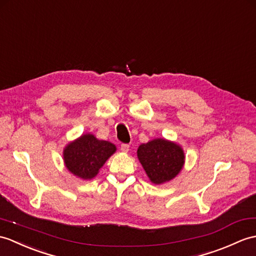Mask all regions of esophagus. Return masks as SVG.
I'll return each instance as SVG.
<instances>
[{"mask_svg": "<svg viewBox=\"0 0 256 256\" xmlns=\"http://www.w3.org/2000/svg\"><path fill=\"white\" fill-rule=\"evenodd\" d=\"M130 150V145L128 144H122L121 145V152H128Z\"/></svg>", "mask_w": 256, "mask_h": 256, "instance_id": "1", "label": "esophagus"}]
</instances>
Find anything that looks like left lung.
Here are the masks:
<instances>
[{
	"instance_id": "obj_1",
	"label": "left lung",
	"mask_w": 256,
	"mask_h": 256,
	"mask_svg": "<svg viewBox=\"0 0 256 256\" xmlns=\"http://www.w3.org/2000/svg\"><path fill=\"white\" fill-rule=\"evenodd\" d=\"M138 157L150 180L155 184H162L176 176L186 158L179 145L164 138L142 144L138 150Z\"/></svg>"
}]
</instances>
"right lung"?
I'll use <instances>...</instances> for the list:
<instances>
[{"mask_svg":"<svg viewBox=\"0 0 256 256\" xmlns=\"http://www.w3.org/2000/svg\"><path fill=\"white\" fill-rule=\"evenodd\" d=\"M116 150L112 142L99 140L92 134H84L64 148L65 167L80 179L90 180Z\"/></svg>","mask_w":256,"mask_h":256,"instance_id":"obj_1","label":"right lung"}]
</instances>
